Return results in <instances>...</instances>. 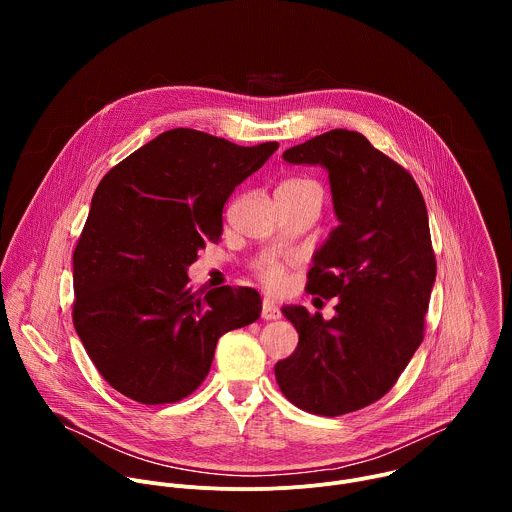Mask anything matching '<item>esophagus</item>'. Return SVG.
<instances>
[{
	"label": "esophagus",
	"mask_w": 512,
	"mask_h": 512,
	"mask_svg": "<svg viewBox=\"0 0 512 512\" xmlns=\"http://www.w3.org/2000/svg\"><path fill=\"white\" fill-rule=\"evenodd\" d=\"M261 318L263 320H277V318H281V312H279V308H277V304L273 300H269V298L263 300Z\"/></svg>",
	"instance_id": "esophagus-1"
}]
</instances>
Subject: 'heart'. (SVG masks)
<instances>
[{
	"instance_id": "obj_1",
	"label": "heart",
	"mask_w": 512,
	"mask_h": 512,
	"mask_svg": "<svg viewBox=\"0 0 512 512\" xmlns=\"http://www.w3.org/2000/svg\"><path fill=\"white\" fill-rule=\"evenodd\" d=\"M302 186H316V184H312V182H308V180H287V182H283L279 188H302ZM261 277H263V281H265L267 287L277 289V287L283 285V279H285V277H283V267L277 265V263H269V265L263 269Z\"/></svg>"
}]
</instances>
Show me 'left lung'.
<instances>
[{
    "label": "left lung",
    "mask_w": 512,
    "mask_h": 512,
    "mask_svg": "<svg viewBox=\"0 0 512 512\" xmlns=\"http://www.w3.org/2000/svg\"><path fill=\"white\" fill-rule=\"evenodd\" d=\"M283 160L328 172L338 227L314 253L306 291L338 304L332 320L281 308L300 342L275 379L300 409L336 417L379 401L423 340L435 283L427 208L411 174L362 133L332 129Z\"/></svg>",
    "instance_id": "1"
}]
</instances>
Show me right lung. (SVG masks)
<instances>
[{
  "label": "right lung",
  "instance_id": "1",
  "mask_svg": "<svg viewBox=\"0 0 512 512\" xmlns=\"http://www.w3.org/2000/svg\"><path fill=\"white\" fill-rule=\"evenodd\" d=\"M277 148L178 127L101 180L72 255V320L115 391L145 405L188 397L208 375L218 338L259 318L255 289L225 285L198 296L188 267L221 239L233 190Z\"/></svg>",
  "mask_w": 512,
  "mask_h": 512
}]
</instances>
